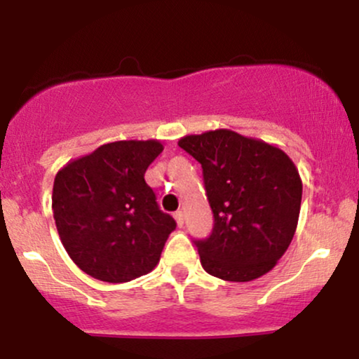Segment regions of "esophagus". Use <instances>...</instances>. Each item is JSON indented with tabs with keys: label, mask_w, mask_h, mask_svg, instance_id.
<instances>
[{
	"label": "esophagus",
	"mask_w": 359,
	"mask_h": 359,
	"mask_svg": "<svg viewBox=\"0 0 359 359\" xmlns=\"http://www.w3.org/2000/svg\"><path fill=\"white\" fill-rule=\"evenodd\" d=\"M174 217H175V221H177V226H179V228H182V226H184V212L182 211H177L174 214Z\"/></svg>",
	"instance_id": "1"
}]
</instances>
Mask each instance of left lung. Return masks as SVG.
Masks as SVG:
<instances>
[{"mask_svg":"<svg viewBox=\"0 0 359 359\" xmlns=\"http://www.w3.org/2000/svg\"><path fill=\"white\" fill-rule=\"evenodd\" d=\"M203 167L214 214L209 238L194 241L203 269L228 282L269 273L297 229L302 180L285 151L231 130L179 140Z\"/></svg>","mask_w":359,"mask_h":359,"instance_id":"8db88e82","label":"left lung"}]
</instances>
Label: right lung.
<instances>
[{
	"instance_id": "1",
	"label": "right lung",
	"mask_w": 359,
	"mask_h": 359,
	"mask_svg": "<svg viewBox=\"0 0 359 359\" xmlns=\"http://www.w3.org/2000/svg\"><path fill=\"white\" fill-rule=\"evenodd\" d=\"M162 150L156 140L106 143L55 175L57 231L72 262L90 277L130 282L158 263L177 226L170 214L160 211L145 182L148 165Z\"/></svg>"
}]
</instances>
